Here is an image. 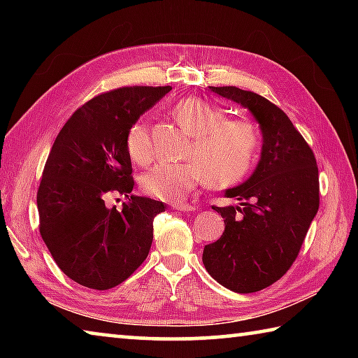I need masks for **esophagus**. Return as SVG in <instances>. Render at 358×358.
<instances>
[{"label":"esophagus","instance_id":"esophagus-1","mask_svg":"<svg viewBox=\"0 0 358 358\" xmlns=\"http://www.w3.org/2000/svg\"><path fill=\"white\" fill-rule=\"evenodd\" d=\"M171 207H172V208H175V210H178V211H194V210H196V205L183 203V202H180V203H172Z\"/></svg>","mask_w":358,"mask_h":358}]
</instances>
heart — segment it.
I'll list each match as a JSON object with an SVG mask.
<instances>
[{
  "label": "heart",
  "mask_w": 358,
  "mask_h": 358,
  "mask_svg": "<svg viewBox=\"0 0 358 358\" xmlns=\"http://www.w3.org/2000/svg\"><path fill=\"white\" fill-rule=\"evenodd\" d=\"M173 115L192 136L187 148L189 161L157 162L141 178L145 194L161 201H178L203 178L213 186H230L243 180L256 161L260 131L248 118H224L222 110L201 98H185L173 107ZM126 151L137 164L153 156L150 131L137 120L126 132Z\"/></svg>",
  "instance_id": "1"
}]
</instances>
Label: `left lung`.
Here are the masks:
<instances>
[{
    "label": "left lung",
    "mask_w": 358,
    "mask_h": 358,
    "mask_svg": "<svg viewBox=\"0 0 358 358\" xmlns=\"http://www.w3.org/2000/svg\"><path fill=\"white\" fill-rule=\"evenodd\" d=\"M250 108L262 129V155L243 185L226 191L237 207H213L224 217L221 238L203 248L208 273L234 292L251 294L292 266L319 210V171L310 145L273 102L237 87H210Z\"/></svg>",
    "instance_id": "8db88e82"
}]
</instances>
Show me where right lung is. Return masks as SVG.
Returning a JSON list of instances; mask_svg holds the SVG:
<instances>
[{
	"label": "right lung",
	"instance_id": "right-lung-1",
	"mask_svg": "<svg viewBox=\"0 0 358 358\" xmlns=\"http://www.w3.org/2000/svg\"><path fill=\"white\" fill-rule=\"evenodd\" d=\"M171 87H123L78 107L48 153L38 189L39 232L59 270L80 286L107 290L134 273L166 205L129 196L134 187L126 132ZM124 193L108 209V193Z\"/></svg>",
	"mask_w": 358,
	"mask_h": 358
}]
</instances>
